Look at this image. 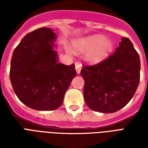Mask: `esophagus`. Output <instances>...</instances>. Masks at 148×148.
I'll use <instances>...</instances> for the list:
<instances>
[{"label": "esophagus", "mask_w": 148, "mask_h": 148, "mask_svg": "<svg viewBox=\"0 0 148 148\" xmlns=\"http://www.w3.org/2000/svg\"><path fill=\"white\" fill-rule=\"evenodd\" d=\"M75 69H76V71H77V74H80L82 65L79 64V63H75Z\"/></svg>", "instance_id": "esophagus-1"}]
</instances>
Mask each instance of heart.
I'll return each mask as SVG.
<instances>
[{
  "label": "heart",
  "instance_id": "heart-1",
  "mask_svg": "<svg viewBox=\"0 0 148 148\" xmlns=\"http://www.w3.org/2000/svg\"><path fill=\"white\" fill-rule=\"evenodd\" d=\"M74 51L81 53L87 52L86 58L91 63H97L108 56L112 49L110 40L101 35H93L81 38L73 42Z\"/></svg>",
  "mask_w": 148,
  "mask_h": 148
}]
</instances>
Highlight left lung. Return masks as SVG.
<instances>
[{
  "label": "left lung",
  "mask_w": 148,
  "mask_h": 148,
  "mask_svg": "<svg viewBox=\"0 0 148 148\" xmlns=\"http://www.w3.org/2000/svg\"><path fill=\"white\" fill-rule=\"evenodd\" d=\"M84 98L93 111L111 113L132 98L140 79V60L130 39L123 37L112 55L95 65H83Z\"/></svg>",
  "instance_id": "left-lung-1"
}]
</instances>
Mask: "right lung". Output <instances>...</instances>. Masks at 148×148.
<instances>
[{
    "label": "right lung",
    "instance_id": "add662e5",
    "mask_svg": "<svg viewBox=\"0 0 148 148\" xmlns=\"http://www.w3.org/2000/svg\"><path fill=\"white\" fill-rule=\"evenodd\" d=\"M55 38L51 28H38L27 33L12 54L9 72L12 86L20 101L31 109H58L77 74L74 64L57 62L53 50Z\"/></svg>",
    "mask_w": 148,
    "mask_h": 148
}]
</instances>
